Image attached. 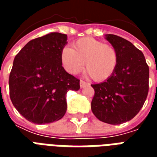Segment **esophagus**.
<instances>
[{
  "instance_id": "1",
  "label": "esophagus",
  "mask_w": 157,
  "mask_h": 157,
  "mask_svg": "<svg viewBox=\"0 0 157 157\" xmlns=\"http://www.w3.org/2000/svg\"><path fill=\"white\" fill-rule=\"evenodd\" d=\"M87 85H88V83H86V82H84V81H82V80L80 81V86H81L82 88L85 87L86 86H87Z\"/></svg>"
}]
</instances>
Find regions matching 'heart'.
I'll return each mask as SVG.
<instances>
[{
    "mask_svg": "<svg viewBox=\"0 0 157 157\" xmlns=\"http://www.w3.org/2000/svg\"><path fill=\"white\" fill-rule=\"evenodd\" d=\"M60 62L67 72L75 75L82 71L86 62L89 75L95 82L110 78L118 63L116 48L93 38H82L73 44V49L64 47L60 52Z\"/></svg>",
    "mask_w": 157,
    "mask_h": 157,
    "instance_id": "obj_1",
    "label": "heart"
}]
</instances>
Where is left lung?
<instances>
[{
	"instance_id": "left-lung-1",
	"label": "left lung",
	"mask_w": 157,
	"mask_h": 157,
	"mask_svg": "<svg viewBox=\"0 0 157 157\" xmlns=\"http://www.w3.org/2000/svg\"><path fill=\"white\" fill-rule=\"evenodd\" d=\"M105 39L116 48L118 66L105 82L93 84L92 111L100 121L120 124L141 109L149 91V66L145 56L130 42L114 34Z\"/></svg>"
}]
</instances>
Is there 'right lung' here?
<instances>
[{
    "label": "right lung",
    "mask_w": 157,
    "mask_h": 157,
    "mask_svg": "<svg viewBox=\"0 0 157 157\" xmlns=\"http://www.w3.org/2000/svg\"><path fill=\"white\" fill-rule=\"evenodd\" d=\"M66 44V34L50 33L29 41L16 55L9 76L10 98L27 120L38 124L58 121L67 109V92L80 89V80L60 62Z\"/></svg>",
    "instance_id": "right-lung-1"
}]
</instances>
